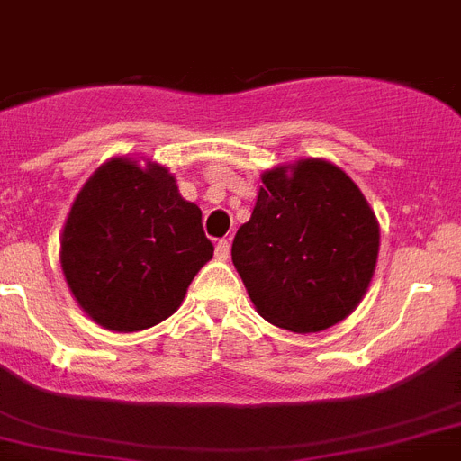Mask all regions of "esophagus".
<instances>
[{
	"instance_id": "1",
	"label": "esophagus",
	"mask_w": 461,
	"mask_h": 461,
	"mask_svg": "<svg viewBox=\"0 0 461 461\" xmlns=\"http://www.w3.org/2000/svg\"><path fill=\"white\" fill-rule=\"evenodd\" d=\"M215 258L218 259L230 258V241H227V239H220L218 241V246H215Z\"/></svg>"
}]
</instances>
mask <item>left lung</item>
<instances>
[{"instance_id": "left-lung-1", "label": "left lung", "mask_w": 461, "mask_h": 461, "mask_svg": "<svg viewBox=\"0 0 461 461\" xmlns=\"http://www.w3.org/2000/svg\"><path fill=\"white\" fill-rule=\"evenodd\" d=\"M378 246V220L350 176L325 159H299L262 174L231 262L267 322L311 334L357 308Z\"/></svg>"}]
</instances>
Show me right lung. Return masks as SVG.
<instances>
[{
    "label": "right lung",
    "instance_id": "obj_1",
    "mask_svg": "<svg viewBox=\"0 0 461 461\" xmlns=\"http://www.w3.org/2000/svg\"><path fill=\"white\" fill-rule=\"evenodd\" d=\"M211 258L202 211L181 197L169 169L127 158L109 159L87 178L59 239L78 306L104 330L125 334L176 313Z\"/></svg>",
    "mask_w": 461,
    "mask_h": 461
}]
</instances>
